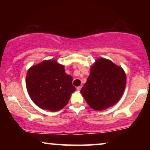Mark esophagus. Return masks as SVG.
<instances>
[{
    "instance_id": "esophagus-1",
    "label": "esophagus",
    "mask_w": 150,
    "mask_h": 150,
    "mask_svg": "<svg viewBox=\"0 0 150 150\" xmlns=\"http://www.w3.org/2000/svg\"><path fill=\"white\" fill-rule=\"evenodd\" d=\"M81 88H82L81 86H79V87H76V89L78 90V91H80V90L81 89Z\"/></svg>"
}]
</instances>
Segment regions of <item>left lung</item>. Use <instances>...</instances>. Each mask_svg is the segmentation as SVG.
<instances>
[{"instance_id": "1", "label": "left lung", "mask_w": 150, "mask_h": 150, "mask_svg": "<svg viewBox=\"0 0 150 150\" xmlns=\"http://www.w3.org/2000/svg\"><path fill=\"white\" fill-rule=\"evenodd\" d=\"M81 93L91 108L103 110L117 103L124 93L126 75L122 67L109 59L99 58L90 68Z\"/></svg>"}]
</instances>
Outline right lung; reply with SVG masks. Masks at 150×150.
Returning <instances> with one entry per match:
<instances>
[{
  "label": "right lung",
  "instance_id": "1",
  "mask_svg": "<svg viewBox=\"0 0 150 150\" xmlns=\"http://www.w3.org/2000/svg\"><path fill=\"white\" fill-rule=\"evenodd\" d=\"M72 80L65 73L64 65L51 59L28 69L26 85L28 95L37 106L55 112L67 105L76 91Z\"/></svg>",
  "mask_w": 150,
  "mask_h": 150
}]
</instances>
